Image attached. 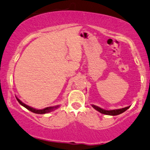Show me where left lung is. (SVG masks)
<instances>
[{
  "instance_id": "8db88e82",
  "label": "left lung",
  "mask_w": 150,
  "mask_h": 150,
  "mask_svg": "<svg viewBox=\"0 0 150 150\" xmlns=\"http://www.w3.org/2000/svg\"><path fill=\"white\" fill-rule=\"evenodd\" d=\"M92 107H94L96 110H97L98 112H99L101 114H107V115H112V116L118 115V114L123 113V112H125L127 109H128L130 107H127L122 108V109H114V110H105V109H101L100 107H97V106L92 105Z\"/></svg>"
}]
</instances>
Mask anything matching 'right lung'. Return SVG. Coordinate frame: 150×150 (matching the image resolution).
Segmentation results:
<instances>
[{"instance_id":"1","label":"right lung","mask_w":150,"mask_h":150,"mask_svg":"<svg viewBox=\"0 0 150 150\" xmlns=\"http://www.w3.org/2000/svg\"><path fill=\"white\" fill-rule=\"evenodd\" d=\"M18 101L19 102V104H21V105H22L23 107H24L25 108H26L28 110L30 111V112H33V113H36V114H46V113H49V112H51V111L54 110V109H57L58 107H59V106H56V107H46L45 108V109H33V108L29 107V106L26 105V104H25L24 103L22 102L21 101L19 100L18 98H16Z\"/></svg>"}]
</instances>
